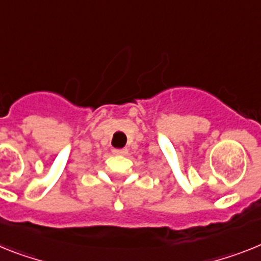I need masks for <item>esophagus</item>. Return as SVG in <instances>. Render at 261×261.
<instances>
[{
  "mask_svg": "<svg viewBox=\"0 0 261 261\" xmlns=\"http://www.w3.org/2000/svg\"><path fill=\"white\" fill-rule=\"evenodd\" d=\"M113 154L126 155L127 154V148H113Z\"/></svg>",
  "mask_w": 261,
  "mask_h": 261,
  "instance_id": "1",
  "label": "esophagus"
}]
</instances>
